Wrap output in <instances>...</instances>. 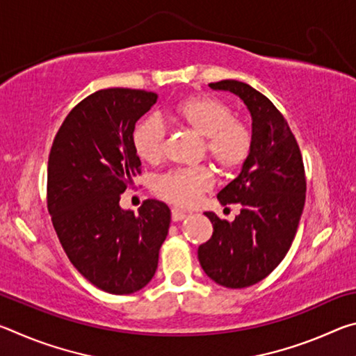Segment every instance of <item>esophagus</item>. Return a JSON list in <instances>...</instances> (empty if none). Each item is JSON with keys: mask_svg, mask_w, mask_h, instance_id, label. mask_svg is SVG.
Instances as JSON below:
<instances>
[{"mask_svg": "<svg viewBox=\"0 0 356 356\" xmlns=\"http://www.w3.org/2000/svg\"><path fill=\"white\" fill-rule=\"evenodd\" d=\"M171 218H172V221H182V220L186 218V213L180 212L179 209H172L171 210Z\"/></svg>", "mask_w": 356, "mask_h": 356, "instance_id": "34e87169", "label": "esophagus"}]
</instances>
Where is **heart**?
Returning a JSON list of instances; mask_svg holds the SVG:
<instances>
[{"instance_id": "1", "label": "heart", "mask_w": 356, "mask_h": 356, "mask_svg": "<svg viewBox=\"0 0 356 356\" xmlns=\"http://www.w3.org/2000/svg\"><path fill=\"white\" fill-rule=\"evenodd\" d=\"M174 120L180 127L202 138V155L216 170L231 172L238 170L251 154L252 131L250 125L237 119L226 102L207 95L188 97L177 105ZM166 129L160 118L143 119L134 134L138 156L147 163H159L166 149ZM213 176L206 166L177 170L155 179L154 193L172 206L188 209L202 193L212 188Z\"/></svg>"}]
</instances>
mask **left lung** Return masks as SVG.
<instances>
[{
    "label": "left lung",
    "instance_id": "8db88e82",
    "mask_svg": "<svg viewBox=\"0 0 356 356\" xmlns=\"http://www.w3.org/2000/svg\"><path fill=\"white\" fill-rule=\"evenodd\" d=\"M209 86L243 100L252 147L238 176L218 193L222 206L240 204V213L229 222L206 212L213 234L197 248V259L216 284L243 289L272 273L291 248L306 200L305 166L287 120L264 94L237 80Z\"/></svg>",
    "mask_w": 356,
    "mask_h": 356
}]
</instances>
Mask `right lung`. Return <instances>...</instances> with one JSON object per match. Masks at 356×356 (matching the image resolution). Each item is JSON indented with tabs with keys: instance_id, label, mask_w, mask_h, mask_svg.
Returning a JSON list of instances; mask_svg holds the SVG:
<instances>
[{
	"instance_id": "obj_1",
	"label": "right lung",
	"mask_w": 356,
	"mask_h": 356,
	"mask_svg": "<svg viewBox=\"0 0 356 356\" xmlns=\"http://www.w3.org/2000/svg\"><path fill=\"white\" fill-rule=\"evenodd\" d=\"M159 95L110 88L88 95L67 118L48 156L47 206L65 254L95 287L108 293L140 291L155 275L171 210L146 200L138 210L119 206L140 174L135 124Z\"/></svg>"
}]
</instances>
